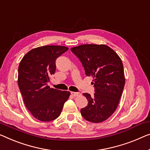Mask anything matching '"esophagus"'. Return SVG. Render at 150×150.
<instances>
[{
    "label": "esophagus",
    "mask_w": 150,
    "mask_h": 150,
    "mask_svg": "<svg viewBox=\"0 0 150 150\" xmlns=\"http://www.w3.org/2000/svg\"><path fill=\"white\" fill-rule=\"evenodd\" d=\"M71 95L73 96L74 97H77V96H79L81 95V93H77V92H74V91H71Z\"/></svg>",
    "instance_id": "esophagus-1"
}]
</instances>
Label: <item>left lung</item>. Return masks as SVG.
Masks as SVG:
<instances>
[{
  "label": "left lung",
  "mask_w": 150,
  "mask_h": 150,
  "mask_svg": "<svg viewBox=\"0 0 150 150\" xmlns=\"http://www.w3.org/2000/svg\"><path fill=\"white\" fill-rule=\"evenodd\" d=\"M83 66L86 75L93 77L95 93H83L88 104L81 109L88 121L98 123L106 120L117 109L123 91L125 79L120 58L105 44H83L71 48Z\"/></svg>",
  "instance_id": "1"
}]
</instances>
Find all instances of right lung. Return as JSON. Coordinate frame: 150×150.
I'll return each mask as SVG.
<instances>
[{
  "mask_svg": "<svg viewBox=\"0 0 150 150\" xmlns=\"http://www.w3.org/2000/svg\"><path fill=\"white\" fill-rule=\"evenodd\" d=\"M69 50L62 46H44L26 54L18 68V86L24 104L36 119L51 121L61 115L71 93L50 88V75L56 71V59Z\"/></svg>",
  "mask_w": 150,
  "mask_h": 150,
  "instance_id": "right-lung-1",
  "label": "right lung"
}]
</instances>
